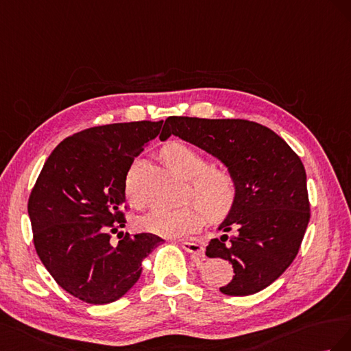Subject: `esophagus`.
Returning <instances> with one entry per match:
<instances>
[{
    "label": "esophagus",
    "mask_w": 351,
    "mask_h": 351,
    "mask_svg": "<svg viewBox=\"0 0 351 351\" xmlns=\"http://www.w3.org/2000/svg\"><path fill=\"white\" fill-rule=\"evenodd\" d=\"M181 247L185 250V252L191 253L194 257H203L204 256V248L202 244L193 243V241H182Z\"/></svg>",
    "instance_id": "34e87169"
}]
</instances>
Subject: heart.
I'll return each instance as SVG.
<instances>
[{
	"label": "heart",
	"instance_id": "obj_1",
	"mask_svg": "<svg viewBox=\"0 0 351 351\" xmlns=\"http://www.w3.org/2000/svg\"><path fill=\"white\" fill-rule=\"evenodd\" d=\"M165 162L179 175L191 179L197 204L167 208L156 207L138 220L139 228L169 238L188 237L202 229L204 213L219 220L232 212L239 197V179L229 167H208V160L191 145L172 143L163 148ZM139 163L129 167L125 178V194L134 206L141 207L144 197L138 188Z\"/></svg>",
	"mask_w": 351,
	"mask_h": 351
}]
</instances>
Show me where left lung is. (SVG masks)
Segmentation results:
<instances>
[{
	"mask_svg": "<svg viewBox=\"0 0 351 351\" xmlns=\"http://www.w3.org/2000/svg\"><path fill=\"white\" fill-rule=\"evenodd\" d=\"M170 135L204 149L237 173L238 203L220 223L223 235L208 243L206 256L229 260L234 267L232 281L220 287L223 294L262 291L293 263L308 225L302 160L269 128L243 119L170 116L160 139Z\"/></svg>",
	"mask_w": 351,
	"mask_h": 351,
	"instance_id": "obj_1",
	"label": "left lung"
}]
</instances>
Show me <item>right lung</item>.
Instances as JSON below:
<instances>
[{
  "mask_svg": "<svg viewBox=\"0 0 351 351\" xmlns=\"http://www.w3.org/2000/svg\"><path fill=\"white\" fill-rule=\"evenodd\" d=\"M160 122L85 129L49 154L29 195L34 245L54 281L89 304L123 297L141 276L143 260L163 243L154 234H112L126 223L125 178L154 139Z\"/></svg>",
  "mask_w": 351,
  "mask_h": 351,
  "instance_id": "right-lung-1",
  "label": "right lung"
}]
</instances>
